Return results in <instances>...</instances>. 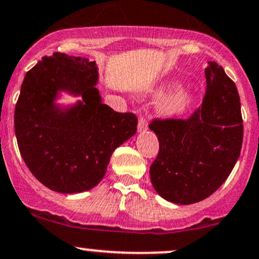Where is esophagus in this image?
Wrapping results in <instances>:
<instances>
[{
  "label": "esophagus",
  "instance_id": "1",
  "mask_svg": "<svg viewBox=\"0 0 259 259\" xmlns=\"http://www.w3.org/2000/svg\"><path fill=\"white\" fill-rule=\"evenodd\" d=\"M139 132H146L148 129V121L146 117H140L139 119V125H138Z\"/></svg>",
  "mask_w": 259,
  "mask_h": 259
}]
</instances>
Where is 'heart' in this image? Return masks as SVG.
Instances as JSON below:
<instances>
[{"label":"heart","instance_id":"1","mask_svg":"<svg viewBox=\"0 0 259 259\" xmlns=\"http://www.w3.org/2000/svg\"><path fill=\"white\" fill-rule=\"evenodd\" d=\"M189 102H191V96L187 93H176L164 99L158 106V111L164 117H176L187 110Z\"/></svg>","mask_w":259,"mask_h":259}]
</instances>
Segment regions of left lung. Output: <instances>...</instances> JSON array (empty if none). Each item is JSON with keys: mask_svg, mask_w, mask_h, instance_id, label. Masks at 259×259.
Masks as SVG:
<instances>
[{"mask_svg": "<svg viewBox=\"0 0 259 259\" xmlns=\"http://www.w3.org/2000/svg\"><path fill=\"white\" fill-rule=\"evenodd\" d=\"M205 76L206 93L191 116L154 118L149 124L159 141L149 167L152 185L161 198L175 204L210 197L228 179L241 151L244 125L235 83L213 61Z\"/></svg>", "mask_w": 259, "mask_h": 259, "instance_id": "obj_1", "label": "left lung"}]
</instances>
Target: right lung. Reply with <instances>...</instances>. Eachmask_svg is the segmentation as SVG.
<instances>
[{"label":"right lung","mask_w":259,"mask_h":259,"mask_svg":"<svg viewBox=\"0 0 259 259\" xmlns=\"http://www.w3.org/2000/svg\"><path fill=\"white\" fill-rule=\"evenodd\" d=\"M95 61L54 53L27 71L14 112L20 154L42 185L59 193H80L104 179L113 151L138 129L132 112L102 104ZM60 90L80 95L67 110L54 105Z\"/></svg>","instance_id":"1"}]
</instances>
